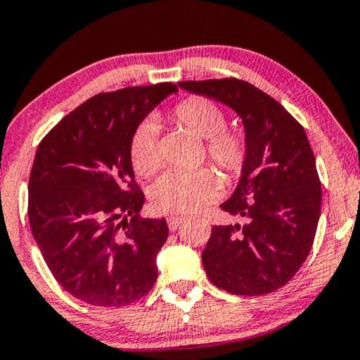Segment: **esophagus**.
<instances>
[{
  "instance_id": "34e87169",
  "label": "esophagus",
  "mask_w": 360,
  "mask_h": 360,
  "mask_svg": "<svg viewBox=\"0 0 360 360\" xmlns=\"http://www.w3.org/2000/svg\"><path fill=\"white\" fill-rule=\"evenodd\" d=\"M184 221H186L184 217L171 216V217H167V226H169V229H171V231H176L177 227L183 226V222H184Z\"/></svg>"
}]
</instances>
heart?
I'll use <instances>...</instances> for the list:
<instances>
[{
  "label": "heart",
  "instance_id": "b5f03b06",
  "mask_svg": "<svg viewBox=\"0 0 360 360\" xmlns=\"http://www.w3.org/2000/svg\"><path fill=\"white\" fill-rule=\"evenodd\" d=\"M172 120L199 139L207 141V156L226 176L239 174L244 167L248 146L245 139L226 127L224 111L206 98H191L172 109ZM131 165L138 174L148 177L159 166L158 126L143 121L136 127L129 143ZM221 191L219 177L209 169H171L154 183L151 198L159 211L189 214L211 202Z\"/></svg>",
  "mask_w": 360,
  "mask_h": 360
}]
</instances>
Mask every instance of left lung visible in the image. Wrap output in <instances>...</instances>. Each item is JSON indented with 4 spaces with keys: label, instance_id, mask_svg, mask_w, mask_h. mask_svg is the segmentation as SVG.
<instances>
[{
    "label": "left lung",
    "instance_id": "left-lung-1",
    "mask_svg": "<svg viewBox=\"0 0 360 360\" xmlns=\"http://www.w3.org/2000/svg\"><path fill=\"white\" fill-rule=\"evenodd\" d=\"M177 86L233 109L248 146L239 183L221 204L243 222L212 227L202 251L204 271L229 294L272 292L306 261L321 216V181L306 131L282 104L245 81Z\"/></svg>",
    "mask_w": 360,
    "mask_h": 360
}]
</instances>
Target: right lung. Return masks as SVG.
Segmentation results:
<instances>
[{"instance_id": "1", "label": "right lung", "mask_w": 360, "mask_h": 360, "mask_svg": "<svg viewBox=\"0 0 360 360\" xmlns=\"http://www.w3.org/2000/svg\"><path fill=\"white\" fill-rule=\"evenodd\" d=\"M176 84L101 93L41 141L28 184V216L41 256L79 301L121 307L158 279L156 257L169 234L165 217L141 219L131 136Z\"/></svg>"}]
</instances>
